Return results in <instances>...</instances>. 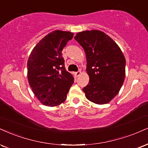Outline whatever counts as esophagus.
<instances>
[{"mask_svg": "<svg viewBox=\"0 0 148 148\" xmlns=\"http://www.w3.org/2000/svg\"><path fill=\"white\" fill-rule=\"evenodd\" d=\"M81 74V71H78V72H76L74 73V75H75L76 77H77V76H79Z\"/></svg>", "mask_w": 148, "mask_h": 148, "instance_id": "34e87169", "label": "esophagus"}]
</instances>
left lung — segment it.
<instances>
[{
  "label": "left lung",
  "instance_id": "1",
  "mask_svg": "<svg viewBox=\"0 0 148 148\" xmlns=\"http://www.w3.org/2000/svg\"><path fill=\"white\" fill-rule=\"evenodd\" d=\"M75 40L84 49L90 82L83 88L85 97L96 104L112 100L120 91L125 76V58L108 35L99 30L76 34Z\"/></svg>",
  "mask_w": 148,
  "mask_h": 148
}]
</instances>
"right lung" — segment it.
Listing matches in <instances>:
<instances>
[{
  "label": "right lung",
  "instance_id": "right-lung-1",
  "mask_svg": "<svg viewBox=\"0 0 148 148\" xmlns=\"http://www.w3.org/2000/svg\"><path fill=\"white\" fill-rule=\"evenodd\" d=\"M74 34L56 31L48 34L34 47L27 60L29 85L42 104L54 107L65 101L74 77L66 71L62 51Z\"/></svg>",
  "mask_w": 148,
  "mask_h": 148
}]
</instances>
